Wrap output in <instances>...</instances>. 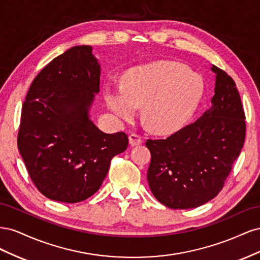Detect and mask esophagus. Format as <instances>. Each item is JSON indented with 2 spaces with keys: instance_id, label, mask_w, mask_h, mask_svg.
<instances>
[{
  "instance_id": "34e87169",
  "label": "esophagus",
  "mask_w": 260,
  "mask_h": 260,
  "mask_svg": "<svg viewBox=\"0 0 260 260\" xmlns=\"http://www.w3.org/2000/svg\"><path fill=\"white\" fill-rule=\"evenodd\" d=\"M129 143L131 146H137L142 143V138H141L139 135H136V133H132V135L129 136Z\"/></svg>"
}]
</instances>
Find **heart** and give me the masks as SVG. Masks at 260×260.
<instances>
[{
	"label": "heart",
	"instance_id": "obj_1",
	"mask_svg": "<svg viewBox=\"0 0 260 260\" xmlns=\"http://www.w3.org/2000/svg\"><path fill=\"white\" fill-rule=\"evenodd\" d=\"M202 78L176 61L158 60L133 67L122 85L105 84L106 105L117 118L130 121L143 106V119L153 132L170 135L182 129L198 109Z\"/></svg>",
	"mask_w": 260,
	"mask_h": 260
}]
</instances>
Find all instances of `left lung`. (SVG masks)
<instances>
[{
  "label": "left lung",
  "instance_id": "8db88e82",
  "mask_svg": "<svg viewBox=\"0 0 260 260\" xmlns=\"http://www.w3.org/2000/svg\"><path fill=\"white\" fill-rule=\"evenodd\" d=\"M216 75L211 106L198 120L167 139L147 140V170L153 195L172 209L204 205L222 190L245 140V115L232 78L211 65Z\"/></svg>",
  "mask_w": 260,
  "mask_h": 260
}]
</instances>
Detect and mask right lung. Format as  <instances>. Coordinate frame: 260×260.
<instances>
[{
	"label": "right lung",
	"mask_w": 260,
	"mask_h": 260,
	"mask_svg": "<svg viewBox=\"0 0 260 260\" xmlns=\"http://www.w3.org/2000/svg\"><path fill=\"white\" fill-rule=\"evenodd\" d=\"M100 77L92 46L76 45L46 65L27 93L17 145L32 182L52 201L90 198L128 147L125 133L108 135L91 120Z\"/></svg>",
	"instance_id": "obj_1"
}]
</instances>
